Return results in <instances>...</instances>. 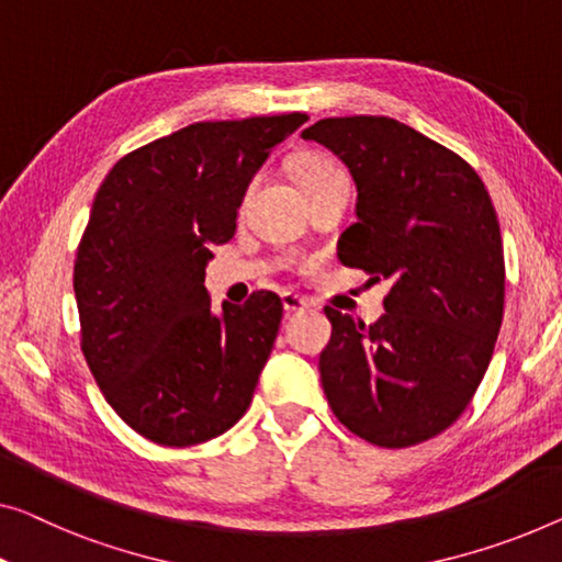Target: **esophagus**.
Segmentation results:
<instances>
[{
    "label": "esophagus",
    "mask_w": 562,
    "mask_h": 562,
    "mask_svg": "<svg viewBox=\"0 0 562 562\" xmlns=\"http://www.w3.org/2000/svg\"><path fill=\"white\" fill-rule=\"evenodd\" d=\"M310 305V300L307 297H300V295H295V292H282V307H284V313H303V310H307Z\"/></svg>",
    "instance_id": "esophagus-1"
}]
</instances>
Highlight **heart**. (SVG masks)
Returning <instances> with one entry per match:
<instances>
[{
	"instance_id": "obj_1",
	"label": "heart",
	"mask_w": 562,
	"mask_h": 562,
	"mask_svg": "<svg viewBox=\"0 0 562 562\" xmlns=\"http://www.w3.org/2000/svg\"><path fill=\"white\" fill-rule=\"evenodd\" d=\"M295 173H297V181H300V187H303L305 194L317 187H323V183L346 176L338 164L330 161V158H325V156H303L295 166Z\"/></svg>"
}]
</instances>
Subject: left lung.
<instances>
[{
    "label": "left lung",
    "instance_id": "obj_1",
    "mask_svg": "<svg viewBox=\"0 0 562 562\" xmlns=\"http://www.w3.org/2000/svg\"><path fill=\"white\" fill-rule=\"evenodd\" d=\"M303 138L350 169L358 222L338 259L391 280L379 323L325 307V398L356 437L404 449L437 437L480 389L505 313L497 212L454 150L386 115L323 119Z\"/></svg>",
    "mask_w": 562,
    "mask_h": 562
}]
</instances>
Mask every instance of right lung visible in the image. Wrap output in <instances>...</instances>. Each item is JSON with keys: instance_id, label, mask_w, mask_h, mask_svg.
<instances>
[{"instance_id": "1", "label": "right lung", "mask_w": 562, "mask_h": 562, "mask_svg": "<svg viewBox=\"0 0 562 562\" xmlns=\"http://www.w3.org/2000/svg\"><path fill=\"white\" fill-rule=\"evenodd\" d=\"M305 113L187 125L131 150L100 183L75 257L80 348L108 404L161 447L220 437L252 404L282 300L212 310L204 267L241 196Z\"/></svg>"}]
</instances>
